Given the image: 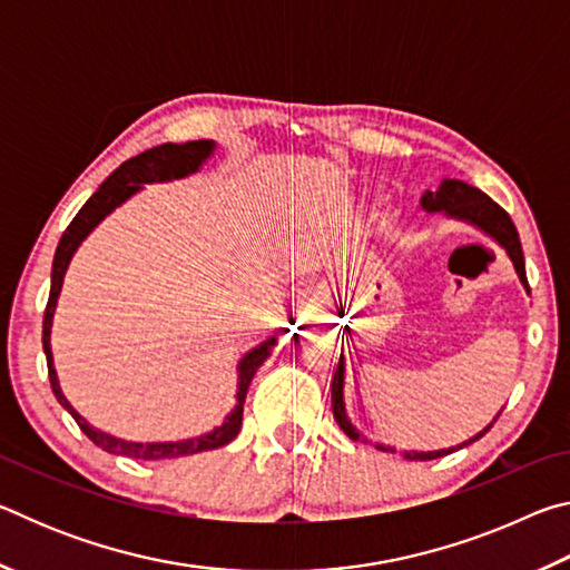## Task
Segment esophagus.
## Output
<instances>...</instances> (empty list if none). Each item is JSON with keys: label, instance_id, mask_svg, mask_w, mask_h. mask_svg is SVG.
Returning <instances> with one entry per match:
<instances>
[{"label": "esophagus", "instance_id": "1", "mask_svg": "<svg viewBox=\"0 0 570 570\" xmlns=\"http://www.w3.org/2000/svg\"><path fill=\"white\" fill-rule=\"evenodd\" d=\"M308 308H312V296H308L306 292H298V296L294 298V312H296L298 324H302L308 316Z\"/></svg>", "mask_w": 570, "mask_h": 570}]
</instances>
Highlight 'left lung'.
Segmentation results:
<instances>
[{
  "label": "left lung",
  "mask_w": 570,
  "mask_h": 570,
  "mask_svg": "<svg viewBox=\"0 0 570 570\" xmlns=\"http://www.w3.org/2000/svg\"><path fill=\"white\" fill-rule=\"evenodd\" d=\"M420 206H422V210H428V214H445L448 218H455V220H462V224L475 226L478 230H482V234L493 238L500 248H505L508 258L513 262V268H515V274L520 278V284H523L525 292H530L528 278H525L523 248H520L518 230L513 226V220H510V216L495 204L493 198H488L485 193H482L475 186H470V183H465V180L445 178L440 183L438 190H424L422 193ZM332 410H334V420L340 422V428L344 430L346 438L370 442L364 435H360V430L354 428L350 414H346V404H344V356L340 360V366H336L334 380H332ZM498 414H495V420H498ZM493 422H490L485 430H480L475 438L462 442V445L445 448V450H432V452L412 450V452H402V455L407 460H435V458H442V455H450V452H455L460 448L470 445V442L480 440L490 428H493ZM374 448L382 450V452H394V448L380 445V442Z\"/></svg>",
  "instance_id": "left-lung-1"
}]
</instances>
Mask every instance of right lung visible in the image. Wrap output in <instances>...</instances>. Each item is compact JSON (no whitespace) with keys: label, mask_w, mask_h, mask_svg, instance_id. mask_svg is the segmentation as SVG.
<instances>
[{"label":"right lung","mask_w":570,"mask_h":570,"mask_svg":"<svg viewBox=\"0 0 570 570\" xmlns=\"http://www.w3.org/2000/svg\"><path fill=\"white\" fill-rule=\"evenodd\" d=\"M216 142L214 140H190V142H163L158 148H150L140 156H135L130 160H125L120 168H115L108 178H105L102 186L92 193L88 204L80 208V214L72 218V224L67 226V230L60 238L55 250V262H52V286H50V298H47V308H45V322H42V350L47 356V370H50V384L57 402L72 414L75 422L80 424V430L88 435L95 445L102 448L110 455H122V458H135V460H168V458H183V455H196V452L204 450H216L228 445L230 440L238 435L240 430V420H244V402H246V392L248 384L254 380V374L258 366H262L268 354L276 346V336L272 340L262 342L254 350L246 352L240 356V362L236 366L238 372V382H236V407L226 414L224 424H218L206 435L198 438H188V440H176V442H130V440H120L115 435H108L82 417L77 412L60 390V380H57L55 372V360H52V346H50V334H52V320H55V308H57V298H60L62 292V282L67 274V266H70L75 250L80 248V244L88 238L95 226L105 220V216H110L115 208L122 206L125 200L132 198L135 193L142 190L146 183H168V180H178L186 178L190 173L200 170V166L214 156Z\"/></svg>","instance_id":"right-lung-1"}]
</instances>
